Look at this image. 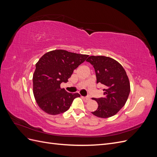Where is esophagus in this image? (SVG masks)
<instances>
[{
    "instance_id": "1",
    "label": "esophagus",
    "mask_w": 157,
    "mask_h": 157,
    "mask_svg": "<svg viewBox=\"0 0 157 157\" xmlns=\"http://www.w3.org/2000/svg\"><path fill=\"white\" fill-rule=\"evenodd\" d=\"M82 99H84V100L85 101H88L90 99V98H89V97H88V96H86V97H82Z\"/></svg>"
}]
</instances>
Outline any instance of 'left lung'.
I'll list each match as a JSON object with an SVG mask.
<instances>
[{
    "label": "left lung",
    "mask_w": 157,
    "mask_h": 157,
    "mask_svg": "<svg viewBox=\"0 0 157 157\" xmlns=\"http://www.w3.org/2000/svg\"><path fill=\"white\" fill-rule=\"evenodd\" d=\"M86 61L91 63L96 75L97 84L103 86V97L93 98L98 103L93 115L100 118L111 117L125 105L130 92L129 79L122 66L106 56H90Z\"/></svg>",
    "instance_id": "obj_1"
}]
</instances>
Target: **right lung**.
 <instances>
[{
  "label": "right lung",
  "instance_id": "1",
  "mask_svg": "<svg viewBox=\"0 0 157 157\" xmlns=\"http://www.w3.org/2000/svg\"><path fill=\"white\" fill-rule=\"evenodd\" d=\"M88 55L55 50L42 56L36 64L33 77V94L38 105L50 115L67 111L78 93H69L60 88L67 82L73 71L86 59Z\"/></svg>",
  "mask_w": 157,
  "mask_h": 157
}]
</instances>
